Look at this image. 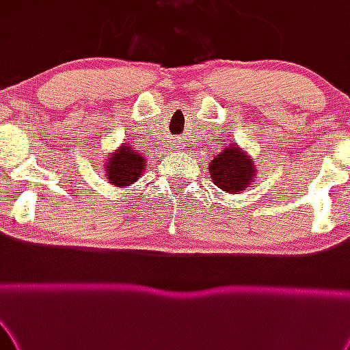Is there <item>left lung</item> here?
<instances>
[{"instance_id":"8db88e82","label":"left lung","mask_w":350,"mask_h":350,"mask_svg":"<svg viewBox=\"0 0 350 350\" xmlns=\"http://www.w3.org/2000/svg\"><path fill=\"white\" fill-rule=\"evenodd\" d=\"M213 184L229 194H241L254 184L257 166L252 156L234 141L226 144L209 163Z\"/></svg>"}]
</instances>
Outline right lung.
<instances>
[{
  "mask_svg": "<svg viewBox=\"0 0 350 350\" xmlns=\"http://www.w3.org/2000/svg\"><path fill=\"white\" fill-rule=\"evenodd\" d=\"M103 171L107 183L116 187H128L144 174L146 156L129 143H121L103 161Z\"/></svg>",
  "mask_w": 350,
  "mask_h": 350,
  "instance_id": "obj_1",
  "label": "right lung"
}]
</instances>
